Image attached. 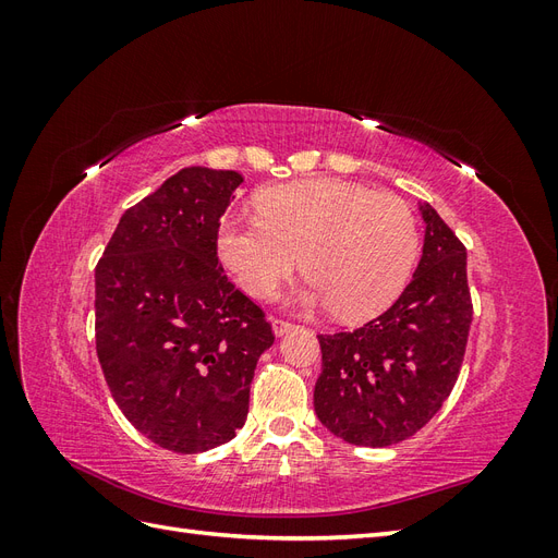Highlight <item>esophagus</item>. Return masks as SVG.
I'll return each instance as SVG.
<instances>
[{
	"mask_svg": "<svg viewBox=\"0 0 558 558\" xmlns=\"http://www.w3.org/2000/svg\"><path fill=\"white\" fill-rule=\"evenodd\" d=\"M272 330H275L277 337H283V335H289L291 330H295V326L289 324V320H283V318H272Z\"/></svg>",
	"mask_w": 558,
	"mask_h": 558,
	"instance_id": "34e87169",
	"label": "esophagus"
}]
</instances>
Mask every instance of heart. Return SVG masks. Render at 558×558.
Returning <instances> with one entry per match:
<instances>
[{
  "mask_svg": "<svg viewBox=\"0 0 558 558\" xmlns=\"http://www.w3.org/2000/svg\"><path fill=\"white\" fill-rule=\"evenodd\" d=\"M260 216H226L218 256L251 295L267 298L302 263L310 281L295 298L305 310L332 307L365 320L391 307L418 253L408 202L342 179L267 189Z\"/></svg>",
  "mask_w": 558,
  "mask_h": 558,
  "instance_id": "1",
  "label": "heart"
}]
</instances>
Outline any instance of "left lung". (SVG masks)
Instances as JSON below:
<instances>
[{"label": "left lung", "mask_w": 558, "mask_h": 558, "mask_svg": "<svg viewBox=\"0 0 558 558\" xmlns=\"http://www.w3.org/2000/svg\"><path fill=\"white\" fill-rule=\"evenodd\" d=\"M418 211L424 253L391 310L353 332L318 335L314 412L349 445L408 440L442 408L463 363L472 324L465 246L428 202Z\"/></svg>", "instance_id": "8db88e82"}]
</instances>
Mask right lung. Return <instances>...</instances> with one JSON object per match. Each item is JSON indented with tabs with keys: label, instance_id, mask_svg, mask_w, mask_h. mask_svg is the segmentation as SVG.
I'll return each mask as SVG.
<instances>
[{
	"label": "right lung",
	"instance_id": "1",
	"mask_svg": "<svg viewBox=\"0 0 558 558\" xmlns=\"http://www.w3.org/2000/svg\"><path fill=\"white\" fill-rule=\"evenodd\" d=\"M242 181L183 167L121 216L95 269L97 359L111 396L134 428L177 453L232 440L253 369L275 344L216 256L218 221Z\"/></svg>",
	"mask_w": 558,
	"mask_h": 558
}]
</instances>
